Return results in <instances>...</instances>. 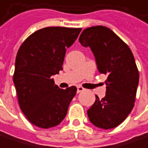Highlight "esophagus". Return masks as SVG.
I'll use <instances>...</instances> for the list:
<instances>
[{"mask_svg": "<svg viewBox=\"0 0 148 148\" xmlns=\"http://www.w3.org/2000/svg\"><path fill=\"white\" fill-rule=\"evenodd\" d=\"M83 91H84V88L81 86H78L77 87V93H80V92H83Z\"/></svg>", "mask_w": 148, "mask_h": 148, "instance_id": "1", "label": "esophagus"}]
</instances>
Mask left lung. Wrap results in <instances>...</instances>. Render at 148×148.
Instances as JSON below:
<instances>
[{
    "instance_id": "8db88e82",
    "label": "left lung",
    "mask_w": 148,
    "mask_h": 148,
    "mask_svg": "<svg viewBox=\"0 0 148 148\" xmlns=\"http://www.w3.org/2000/svg\"><path fill=\"white\" fill-rule=\"evenodd\" d=\"M89 47L99 71L107 77L104 98L97 95L88 110V117L96 127L108 130L119 126L132 111L139 83V71L129 46L109 28L97 25L83 29L79 37Z\"/></svg>"
}]
</instances>
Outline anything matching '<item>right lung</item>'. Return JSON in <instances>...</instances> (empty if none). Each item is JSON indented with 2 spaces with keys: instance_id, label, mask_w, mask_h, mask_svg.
Instances as JSON below:
<instances>
[{
  "instance_id": "obj_1",
  "label": "right lung",
  "mask_w": 148,
  "mask_h": 148,
  "mask_svg": "<svg viewBox=\"0 0 148 148\" xmlns=\"http://www.w3.org/2000/svg\"><path fill=\"white\" fill-rule=\"evenodd\" d=\"M81 28L46 27L31 34L20 46L13 83L21 111L34 125L48 129L61 123L77 88H60L52 78L63 70L66 48Z\"/></svg>"
}]
</instances>
